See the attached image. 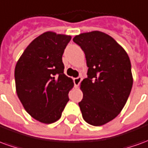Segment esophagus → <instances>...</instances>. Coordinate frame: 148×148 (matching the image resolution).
<instances>
[{
  "label": "esophagus",
  "mask_w": 148,
  "mask_h": 148,
  "mask_svg": "<svg viewBox=\"0 0 148 148\" xmlns=\"http://www.w3.org/2000/svg\"><path fill=\"white\" fill-rule=\"evenodd\" d=\"M82 78L81 77H74V86H75V87H77L78 86H79V84H80V82H82Z\"/></svg>",
  "instance_id": "esophagus-1"
}]
</instances>
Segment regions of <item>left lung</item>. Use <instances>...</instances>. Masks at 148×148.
<instances>
[{
    "label": "left lung",
    "mask_w": 148,
    "mask_h": 148,
    "mask_svg": "<svg viewBox=\"0 0 148 148\" xmlns=\"http://www.w3.org/2000/svg\"><path fill=\"white\" fill-rule=\"evenodd\" d=\"M86 55V78L81 82L83 98L78 103L88 124L100 126L113 120L132 90L133 79L128 55L109 35L94 31L73 39Z\"/></svg>",
    "instance_id": "8db88e82"
}]
</instances>
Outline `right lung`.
Here are the masks:
<instances>
[{
  "label": "right lung",
  "instance_id": "add662e5",
  "mask_svg": "<svg viewBox=\"0 0 148 148\" xmlns=\"http://www.w3.org/2000/svg\"><path fill=\"white\" fill-rule=\"evenodd\" d=\"M71 36L47 32L25 49L15 68L16 89L25 110L34 119L51 124L61 117L73 88L64 74L62 55Z\"/></svg>",
  "mask_w": 148,
  "mask_h": 148
}]
</instances>
